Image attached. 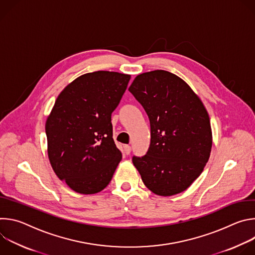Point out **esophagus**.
Segmentation results:
<instances>
[{
    "mask_svg": "<svg viewBox=\"0 0 255 255\" xmlns=\"http://www.w3.org/2000/svg\"><path fill=\"white\" fill-rule=\"evenodd\" d=\"M124 151H125V153L127 155L130 154V152H131V146H130V145H124Z\"/></svg>",
    "mask_w": 255,
    "mask_h": 255,
    "instance_id": "obj_1",
    "label": "esophagus"
}]
</instances>
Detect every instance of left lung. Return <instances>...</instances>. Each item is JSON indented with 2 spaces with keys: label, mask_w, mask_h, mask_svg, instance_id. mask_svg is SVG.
<instances>
[{
  "label": "left lung",
  "mask_w": 255,
  "mask_h": 255,
  "mask_svg": "<svg viewBox=\"0 0 255 255\" xmlns=\"http://www.w3.org/2000/svg\"><path fill=\"white\" fill-rule=\"evenodd\" d=\"M129 92L150 122L147 153L132 158L144 185L162 197L186 191L202 173L212 149L203 102L184 80L162 69L138 75Z\"/></svg>",
  "instance_id": "8db88e82"
}]
</instances>
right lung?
Masks as SVG:
<instances>
[{
    "label": "right lung",
    "mask_w": 255,
    "mask_h": 255,
    "mask_svg": "<svg viewBox=\"0 0 255 255\" xmlns=\"http://www.w3.org/2000/svg\"><path fill=\"white\" fill-rule=\"evenodd\" d=\"M130 78L106 70L83 75L62 90L47 117V153L52 169L79 194L104 190L121 161L111 114Z\"/></svg>",
    "instance_id": "1"
}]
</instances>
